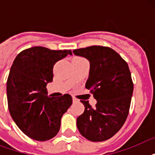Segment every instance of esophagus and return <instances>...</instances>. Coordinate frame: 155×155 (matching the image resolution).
I'll return each instance as SVG.
<instances>
[{
    "instance_id": "1",
    "label": "esophagus",
    "mask_w": 155,
    "mask_h": 155,
    "mask_svg": "<svg viewBox=\"0 0 155 155\" xmlns=\"http://www.w3.org/2000/svg\"><path fill=\"white\" fill-rule=\"evenodd\" d=\"M72 101H73V103H77V102L79 101H78L77 99H75V98H73Z\"/></svg>"
}]
</instances>
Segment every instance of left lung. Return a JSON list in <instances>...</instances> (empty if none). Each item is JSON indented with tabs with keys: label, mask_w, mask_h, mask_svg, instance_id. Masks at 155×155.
Here are the masks:
<instances>
[{
	"label": "left lung",
	"mask_w": 155,
	"mask_h": 155,
	"mask_svg": "<svg viewBox=\"0 0 155 155\" xmlns=\"http://www.w3.org/2000/svg\"><path fill=\"white\" fill-rule=\"evenodd\" d=\"M73 53L89 61L85 87L97 101L92 108L87 101H80L85 109L76 120L78 130L89 141L103 142L120 130L129 114L134 91L129 66L109 47L92 46Z\"/></svg>",
	"instance_id": "1"
}]
</instances>
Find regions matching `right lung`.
Masks as SVG:
<instances>
[{"label":"right lung","instance_id":"obj_1","mask_svg":"<svg viewBox=\"0 0 155 155\" xmlns=\"http://www.w3.org/2000/svg\"><path fill=\"white\" fill-rule=\"evenodd\" d=\"M71 55V51H52L35 47L19 53L13 61L7 80L9 113L18 128L32 139H51L60 129L61 118L72 97L48 96L47 85L53 80L56 62Z\"/></svg>","mask_w":155,"mask_h":155}]
</instances>
